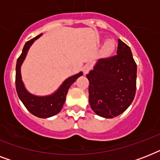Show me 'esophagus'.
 <instances>
[{"label":"esophagus","mask_w":160,"mask_h":160,"mask_svg":"<svg viewBox=\"0 0 160 160\" xmlns=\"http://www.w3.org/2000/svg\"><path fill=\"white\" fill-rule=\"evenodd\" d=\"M92 69V66L90 65H85L84 67H83V72H84V74L85 75H86V74H88L89 73V71H90V70Z\"/></svg>","instance_id":"esophagus-1"}]
</instances>
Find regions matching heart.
<instances>
[{
	"label": "heart",
	"instance_id": "obj_1",
	"mask_svg": "<svg viewBox=\"0 0 160 160\" xmlns=\"http://www.w3.org/2000/svg\"><path fill=\"white\" fill-rule=\"evenodd\" d=\"M114 48V42L111 40H109L107 41L105 43V46H104V49L106 52H109V51H113V49Z\"/></svg>",
	"mask_w": 160,
	"mask_h": 160
}]
</instances>
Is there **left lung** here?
<instances>
[{"label":"left lung","mask_w":160,"mask_h":160,"mask_svg":"<svg viewBox=\"0 0 160 160\" xmlns=\"http://www.w3.org/2000/svg\"><path fill=\"white\" fill-rule=\"evenodd\" d=\"M116 55L101 58L86 77L90 81L89 101L95 114L114 118L125 111L136 91L137 65L131 50L118 40Z\"/></svg>","instance_id":"8db88e82"}]
</instances>
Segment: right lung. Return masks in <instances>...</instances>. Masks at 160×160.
<instances>
[{
    "mask_svg": "<svg viewBox=\"0 0 160 160\" xmlns=\"http://www.w3.org/2000/svg\"><path fill=\"white\" fill-rule=\"evenodd\" d=\"M41 36V35H39L35 38L27 41L24 46L22 53L17 59L16 67V88L20 100L22 101L24 105L31 114L39 118H48V117L55 115L61 110L63 105L65 103V97H66V94H67L69 88L78 78L83 75V73L80 72L77 75L68 78L67 80L63 83L60 89L54 95H50V96L39 97V96L31 95L28 91H26L24 87L23 83L21 81V65L23 60H25V57L30 46Z\"/></svg>",
    "mask_w": 160,
    "mask_h": 160,
    "instance_id": "1",
    "label": "right lung"
}]
</instances>
